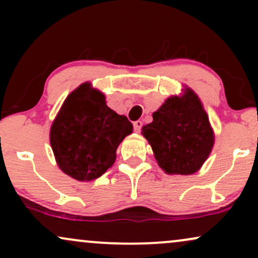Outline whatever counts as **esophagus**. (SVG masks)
Here are the masks:
<instances>
[{
	"mask_svg": "<svg viewBox=\"0 0 258 258\" xmlns=\"http://www.w3.org/2000/svg\"><path fill=\"white\" fill-rule=\"evenodd\" d=\"M142 126H143V122H142V121H139V120L135 121V122H133V128H135V132H137V133L141 132Z\"/></svg>",
	"mask_w": 258,
	"mask_h": 258,
	"instance_id": "obj_1",
	"label": "esophagus"
}]
</instances>
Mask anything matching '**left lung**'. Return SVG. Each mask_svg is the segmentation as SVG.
Returning <instances> with one entry per match:
<instances>
[{
  "mask_svg": "<svg viewBox=\"0 0 258 258\" xmlns=\"http://www.w3.org/2000/svg\"><path fill=\"white\" fill-rule=\"evenodd\" d=\"M185 87V86H184ZM159 166L167 174H193L211 154L215 133L203 103L191 88L171 96L142 127Z\"/></svg>",
  "mask_w": 258,
  "mask_h": 258,
  "instance_id": "left-lung-1",
  "label": "left lung"
}]
</instances>
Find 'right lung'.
<instances>
[{"label":"right lung","instance_id":"right-lung-1","mask_svg":"<svg viewBox=\"0 0 258 258\" xmlns=\"http://www.w3.org/2000/svg\"><path fill=\"white\" fill-rule=\"evenodd\" d=\"M132 123L106 105L105 96L85 82L64 100L53 120L49 142L61 171L80 182L99 178L116 160Z\"/></svg>","mask_w":258,"mask_h":258}]
</instances>
